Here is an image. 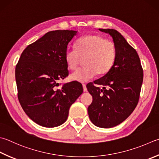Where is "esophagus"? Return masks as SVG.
Segmentation results:
<instances>
[{
	"mask_svg": "<svg viewBox=\"0 0 159 159\" xmlns=\"http://www.w3.org/2000/svg\"><path fill=\"white\" fill-rule=\"evenodd\" d=\"M82 86H83V90H84V92H86V91H87V89H86V84H82Z\"/></svg>",
	"mask_w": 159,
	"mask_h": 159,
	"instance_id": "obj_1",
	"label": "esophagus"
}]
</instances>
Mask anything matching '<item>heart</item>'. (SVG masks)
<instances>
[{
  "label": "heart",
  "mask_w": 159,
  "mask_h": 159,
  "mask_svg": "<svg viewBox=\"0 0 159 159\" xmlns=\"http://www.w3.org/2000/svg\"><path fill=\"white\" fill-rule=\"evenodd\" d=\"M116 57V47L111 41L98 34L82 37L77 41L75 48H68L64 59L71 70L78 67L84 60L85 66L70 74L73 81L84 83L93 78L96 73L104 75L112 68Z\"/></svg>",
  "instance_id": "b5f03b06"
}]
</instances>
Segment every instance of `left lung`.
<instances>
[{
  "instance_id": "obj_1",
  "label": "left lung",
  "mask_w": 159,
  "mask_h": 159,
  "mask_svg": "<svg viewBox=\"0 0 159 159\" xmlns=\"http://www.w3.org/2000/svg\"><path fill=\"white\" fill-rule=\"evenodd\" d=\"M112 37L116 57L111 70L94 84L86 85L93 101L88 107L91 121L95 126L111 128L120 124L134 111L139 102L143 80L139 56L120 33L113 29H99ZM107 86L108 89H106Z\"/></svg>"
}]
</instances>
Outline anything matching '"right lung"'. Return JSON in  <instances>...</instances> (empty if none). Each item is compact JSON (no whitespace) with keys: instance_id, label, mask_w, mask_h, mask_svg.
Returning <instances> with one entry per match:
<instances>
[{"instance_id":"right-lung-1","label":"right lung","mask_w":159,"mask_h":159,"mask_svg":"<svg viewBox=\"0 0 159 159\" xmlns=\"http://www.w3.org/2000/svg\"><path fill=\"white\" fill-rule=\"evenodd\" d=\"M77 31L47 32L23 50L15 70L18 98L32 120L45 127H55L67 120L68 111L83 93L77 82L57 89L58 81L68 75L65 52Z\"/></svg>"}]
</instances>
